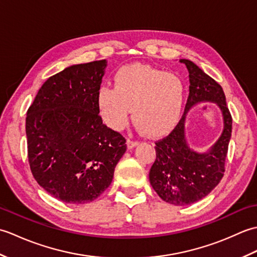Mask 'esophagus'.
I'll return each mask as SVG.
<instances>
[{
    "mask_svg": "<svg viewBox=\"0 0 257 257\" xmlns=\"http://www.w3.org/2000/svg\"><path fill=\"white\" fill-rule=\"evenodd\" d=\"M139 144V141L138 140H133V139H128V141H127V145H128V148H134V147H136Z\"/></svg>",
    "mask_w": 257,
    "mask_h": 257,
    "instance_id": "1",
    "label": "esophagus"
}]
</instances>
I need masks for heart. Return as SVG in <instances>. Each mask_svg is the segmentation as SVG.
<instances>
[{
	"label": "heart",
	"instance_id": "b5f03b06",
	"mask_svg": "<svg viewBox=\"0 0 257 257\" xmlns=\"http://www.w3.org/2000/svg\"><path fill=\"white\" fill-rule=\"evenodd\" d=\"M181 75L145 64L122 66L114 75V87L102 86L98 105L108 125L119 129L133 108L134 119L151 136L171 130L181 116L187 98Z\"/></svg>",
	"mask_w": 257,
	"mask_h": 257
}]
</instances>
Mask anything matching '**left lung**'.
<instances>
[{"mask_svg": "<svg viewBox=\"0 0 257 257\" xmlns=\"http://www.w3.org/2000/svg\"><path fill=\"white\" fill-rule=\"evenodd\" d=\"M190 76V94L184 113L172 132L156 141V160L149 180L160 198L174 205H188L203 199L222 180L232 134V116L222 87L194 63L181 59ZM214 101L221 108L225 130L207 154H198L184 138L185 113L196 102Z\"/></svg>", "mask_w": 257, "mask_h": 257, "instance_id": "left-lung-1", "label": "left lung"}]
</instances>
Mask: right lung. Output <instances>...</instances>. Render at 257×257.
<instances>
[{"label": "right lung", "mask_w": 257, "mask_h": 257, "mask_svg": "<svg viewBox=\"0 0 257 257\" xmlns=\"http://www.w3.org/2000/svg\"><path fill=\"white\" fill-rule=\"evenodd\" d=\"M106 61L73 65L48 78L27 110V157L41 187L65 203L96 200L109 185L125 138L102 123Z\"/></svg>", "instance_id": "1"}]
</instances>
